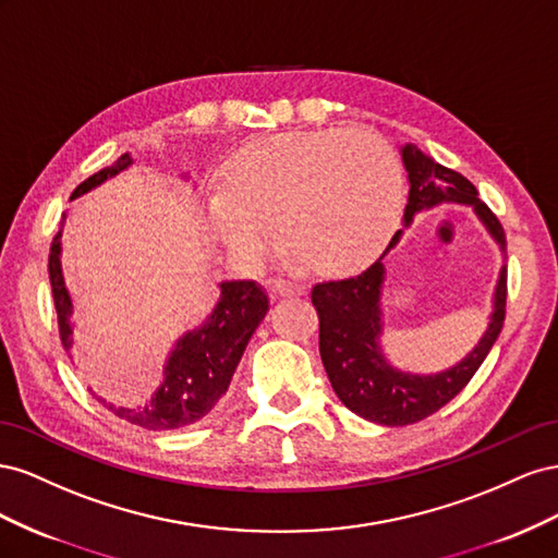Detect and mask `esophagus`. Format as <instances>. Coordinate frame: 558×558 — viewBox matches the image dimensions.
I'll return each instance as SVG.
<instances>
[{"label": "esophagus", "instance_id": "34e87169", "mask_svg": "<svg viewBox=\"0 0 558 558\" xmlns=\"http://www.w3.org/2000/svg\"><path fill=\"white\" fill-rule=\"evenodd\" d=\"M270 290H274L276 296H301V294H306L304 284H296V282H290V280H274V282H270Z\"/></svg>", "mask_w": 558, "mask_h": 558}]
</instances>
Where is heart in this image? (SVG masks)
<instances>
[{
	"label": "heart",
	"mask_w": 558,
	"mask_h": 558,
	"mask_svg": "<svg viewBox=\"0 0 558 558\" xmlns=\"http://www.w3.org/2000/svg\"><path fill=\"white\" fill-rule=\"evenodd\" d=\"M402 205V170L384 140L311 131L243 147L231 158L227 184L205 196L203 217L241 259H262L278 225L294 266L348 276L386 250Z\"/></svg>",
	"instance_id": "heart-1"
}]
</instances>
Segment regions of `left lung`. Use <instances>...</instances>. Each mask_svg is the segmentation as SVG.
<instances>
[{"instance_id":"8db88e82","label":"left lung","mask_w":558,"mask_h":558,"mask_svg":"<svg viewBox=\"0 0 558 558\" xmlns=\"http://www.w3.org/2000/svg\"><path fill=\"white\" fill-rule=\"evenodd\" d=\"M402 163L409 180V198L404 205L402 227L384 254L360 276L323 282L313 288V306L320 315V357L339 400L357 416L378 425H409L435 413L463 390L474 372L482 367L488 350L496 343L505 323L507 301V241L498 217L480 201V191L463 174L444 168L433 156L416 145L400 147ZM470 204L504 254L497 288L492 298L489 325L481 341L460 363L441 373L413 375L404 373L385 357L379 345L383 317V284L385 254L393 248L403 231L418 211L437 204Z\"/></svg>"}]
</instances>
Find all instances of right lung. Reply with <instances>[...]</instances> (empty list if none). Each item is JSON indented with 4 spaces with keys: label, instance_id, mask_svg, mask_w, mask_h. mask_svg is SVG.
<instances>
[{
    "label": "right lung",
    "instance_id": "obj_1",
    "mask_svg": "<svg viewBox=\"0 0 558 558\" xmlns=\"http://www.w3.org/2000/svg\"><path fill=\"white\" fill-rule=\"evenodd\" d=\"M135 166V158L125 151L114 163L90 174L78 184L70 201L98 189L107 180L117 178L119 172ZM182 180H191L189 172H182ZM68 215L62 213L60 231L56 233L49 254V278L58 313V327L62 345L72 357L74 348V301L62 270V229H65ZM268 313V296L259 282L254 280H221L219 299L205 320L184 331L172 343L163 362L161 380L145 402L135 407L107 402L105 397L95 395L98 400L119 418L140 425L145 429H178L201 418L219 404L227 395L233 372L241 362L245 348L257 331L259 323Z\"/></svg>",
    "mask_w": 558,
    "mask_h": 558
}]
</instances>
